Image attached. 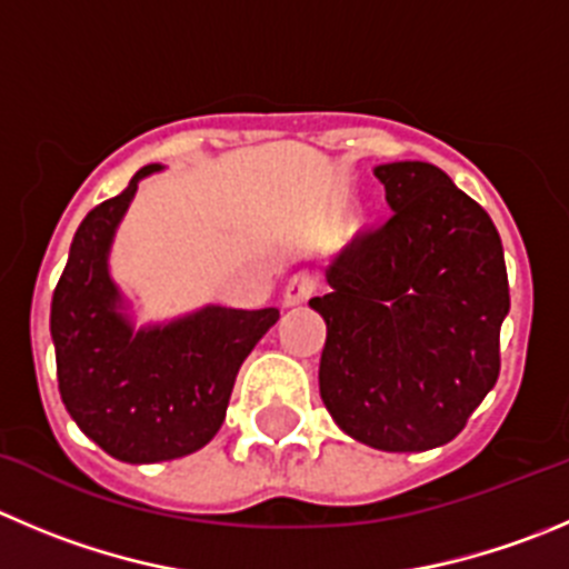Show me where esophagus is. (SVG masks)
I'll return each instance as SVG.
<instances>
[{
  "mask_svg": "<svg viewBox=\"0 0 569 569\" xmlns=\"http://www.w3.org/2000/svg\"><path fill=\"white\" fill-rule=\"evenodd\" d=\"M318 281L316 276L310 273H296L293 279L288 281V288H284V307H299L305 305L307 299H310L312 293H316Z\"/></svg>",
  "mask_w": 569,
  "mask_h": 569,
  "instance_id": "obj_1",
  "label": "esophagus"
}]
</instances>
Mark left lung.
Masks as SVG:
<instances>
[{
  "label": "left lung",
  "mask_w": 569,
  "mask_h": 569,
  "mask_svg": "<svg viewBox=\"0 0 569 569\" xmlns=\"http://www.w3.org/2000/svg\"><path fill=\"white\" fill-rule=\"evenodd\" d=\"M391 218L351 240L310 299L327 323L318 386L335 425L382 452L458 436L500 375L508 316L489 214L427 161L375 167Z\"/></svg>",
  "instance_id": "8db88e82"
}]
</instances>
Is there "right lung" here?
I'll return each mask as SVG.
<instances>
[{"mask_svg":"<svg viewBox=\"0 0 569 569\" xmlns=\"http://www.w3.org/2000/svg\"><path fill=\"white\" fill-rule=\"evenodd\" d=\"M148 164L91 209L52 293L58 388L74 425L117 461L159 463L207 447L220 430L242 360L279 321L276 307L207 305L137 327L111 276V246Z\"/></svg>","mask_w":569,"mask_h":569,"instance_id":"add662e5","label":"right lung"}]
</instances>
